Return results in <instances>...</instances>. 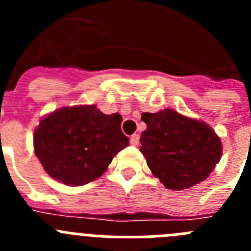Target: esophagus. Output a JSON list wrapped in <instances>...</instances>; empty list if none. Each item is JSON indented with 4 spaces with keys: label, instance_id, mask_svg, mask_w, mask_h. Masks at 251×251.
Returning <instances> with one entry per match:
<instances>
[{
    "label": "esophagus",
    "instance_id": "obj_1",
    "mask_svg": "<svg viewBox=\"0 0 251 251\" xmlns=\"http://www.w3.org/2000/svg\"><path fill=\"white\" fill-rule=\"evenodd\" d=\"M139 143V134L134 133L132 137H130V145L132 146H138Z\"/></svg>",
    "mask_w": 251,
    "mask_h": 251
}]
</instances>
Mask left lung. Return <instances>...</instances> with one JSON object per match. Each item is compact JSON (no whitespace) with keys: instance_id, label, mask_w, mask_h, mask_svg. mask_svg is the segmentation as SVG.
<instances>
[{"instance_id":"8db88e82","label":"left lung","mask_w":251,"mask_h":251,"mask_svg":"<svg viewBox=\"0 0 251 251\" xmlns=\"http://www.w3.org/2000/svg\"><path fill=\"white\" fill-rule=\"evenodd\" d=\"M141 152L153 176L170 190H185L211 174L223 152L220 138L207 124L172 109L145 113Z\"/></svg>"}]
</instances>
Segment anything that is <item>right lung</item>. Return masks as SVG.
Here are the masks:
<instances>
[{
    "label": "right lung",
    "mask_w": 251,
    "mask_h": 251,
    "mask_svg": "<svg viewBox=\"0 0 251 251\" xmlns=\"http://www.w3.org/2000/svg\"><path fill=\"white\" fill-rule=\"evenodd\" d=\"M118 113L95 105L61 108L40 122L34 147L44 170L65 185L83 186L105 172L113 157L129 145Z\"/></svg>",
    "instance_id": "1"
}]
</instances>
